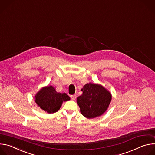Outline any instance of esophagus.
<instances>
[{
	"label": "esophagus",
	"instance_id": "34e87169",
	"mask_svg": "<svg viewBox=\"0 0 155 155\" xmlns=\"http://www.w3.org/2000/svg\"><path fill=\"white\" fill-rule=\"evenodd\" d=\"M76 97H77L76 95H72V96H71V98L72 100H75Z\"/></svg>",
	"mask_w": 155,
	"mask_h": 155
}]
</instances>
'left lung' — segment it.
I'll list each match as a JSON object with an SVG mask.
<instances>
[{
  "label": "left lung",
  "instance_id": "8db88e82",
  "mask_svg": "<svg viewBox=\"0 0 155 155\" xmlns=\"http://www.w3.org/2000/svg\"><path fill=\"white\" fill-rule=\"evenodd\" d=\"M83 94L77 102L81 114L87 118L102 115L107 110L112 100V94L102 85L89 83L81 89Z\"/></svg>",
  "mask_w": 155,
  "mask_h": 155
}]
</instances>
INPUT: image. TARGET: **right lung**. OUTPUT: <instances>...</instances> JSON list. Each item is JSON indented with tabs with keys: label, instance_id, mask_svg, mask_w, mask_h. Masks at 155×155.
Segmentation results:
<instances>
[{
	"label": "right lung",
	"instance_id": "1",
	"mask_svg": "<svg viewBox=\"0 0 155 155\" xmlns=\"http://www.w3.org/2000/svg\"><path fill=\"white\" fill-rule=\"evenodd\" d=\"M70 99L67 94L56 92L52 86L42 87L35 96V102L37 105L48 114L58 112L62 102Z\"/></svg>",
	"mask_w": 155,
	"mask_h": 155
}]
</instances>
